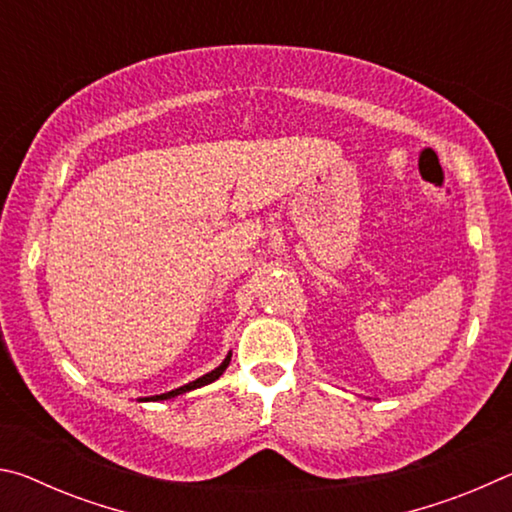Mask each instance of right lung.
<instances>
[{"mask_svg":"<svg viewBox=\"0 0 512 512\" xmlns=\"http://www.w3.org/2000/svg\"><path fill=\"white\" fill-rule=\"evenodd\" d=\"M230 357H232V352H228V357L223 359V363L219 368H214L212 372H207V375H203V377H198L196 381H189V384H185V386H180V388H176V391H169V393H162V395H151V397H144L142 402H160V400H171V397H178V395H183V393H189V391H194V388H201V386H207V384H212L214 379H219L223 372H225V368L230 366Z\"/></svg>","mask_w":512,"mask_h":512,"instance_id":"1","label":"right lung"}]
</instances>
